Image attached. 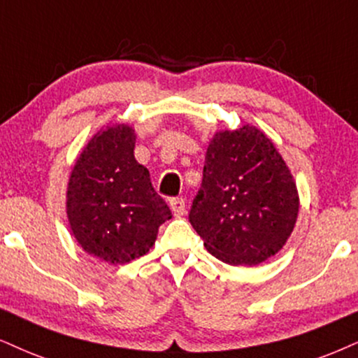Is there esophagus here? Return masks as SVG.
Masks as SVG:
<instances>
[{
  "label": "esophagus",
  "instance_id": "1",
  "mask_svg": "<svg viewBox=\"0 0 358 358\" xmlns=\"http://www.w3.org/2000/svg\"><path fill=\"white\" fill-rule=\"evenodd\" d=\"M171 210L174 213V215H184L186 214V202H184L182 197H174L171 199Z\"/></svg>",
  "mask_w": 358,
  "mask_h": 358
}]
</instances>
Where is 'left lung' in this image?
I'll return each mask as SVG.
<instances>
[{
  "instance_id": "8db88e82",
  "label": "left lung",
  "mask_w": 358,
  "mask_h": 358,
  "mask_svg": "<svg viewBox=\"0 0 358 358\" xmlns=\"http://www.w3.org/2000/svg\"><path fill=\"white\" fill-rule=\"evenodd\" d=\"M297 213L292 174L264 132L244 126L214 136L189 213L214 257L257 266L284 247Z\"/></svg>"
}]
</instances>
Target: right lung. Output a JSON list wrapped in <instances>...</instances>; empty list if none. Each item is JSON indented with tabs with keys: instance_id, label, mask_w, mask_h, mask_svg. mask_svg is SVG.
I'll return each instance as SVG.
<instances>
[{
	"instance_id": "obj_1",
	"label": "right lung",
	"mask_w": 358,
	"mask_h": 358,
	"mask_svg": "<svg viewBox=\"0 0 358 358\" xmlns=\"http://www.w3.org/2000/svg\"><path fill=\"white\" fill-rule=\"evenodd\" d=\"M134 131L108 127L78 157L68 184V219L79 245L111 264L141 257L172 217L149 171L134 159Z\"/></svg>"
}]
</instances>
